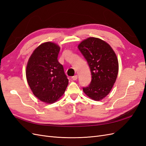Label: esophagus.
I'll use <instances>...</instances> for the list:
<instances>
[{"label": "esophagus", "instance_id": "1", "mask_svg": "<svg viewBox=\"0 0 146 146\" xmlns=\"http://www.w3.org/2000/svg\"><path fill=\"white\" fill-rule=\"evenodd\" d=\"M77 78H78V76H77V75H76V76H73V77H72L73 80H76L77 79Z\"/></svg>", "mask_w": 146, "mask_h": 146}]
</instances>
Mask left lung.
Instances as JSON below:
<instances>
[{
	"instance_id": "8db88e82",
	"label": "left lung",
	"mask_w": 146,
	"mask_h": 146,
	"mask_svg": "<svg viewBox=\"0 0 146 146\" xmlns=\"http://www.w3.org/2000/svg\"><path fill=\"white\" fill-rule=\"evenodd\" d=\"M78 48L87 61L92 76L89 86L83 88V92L94 100L103 99L117 78L119 64L115 52L107 42L94 37L82 41Z\"/></svg>"
}]
</instances>
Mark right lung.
Wrapping results in <instances>:
<instances>
[{
  "label": "right lung",
  "instance_id": "add662e5",
  "mask_svg": "<svg viewBox=\"0 0 146 146\" xmlns=\"http://www.w3.org/2000/svg\"><path fill=\"white\" fill-rule=\"evenodd\" d=\"M60 47L54 42L39 45L32 53L26 68V77L33 94L47 104L54 103L68 85L63 66L58 61Z\"/></svg>",
  "mask_w": 146,
  "mask_h": 146
}]
</instances>
